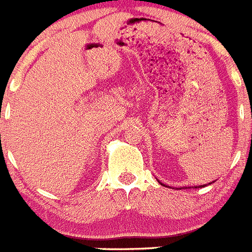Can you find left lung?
<instances>
[{
	"mask_svg": "<svg viewBox=\"0 0 252 252\" xmlns=\"http://www.w3.org/2000/svg\"><path fill=\"white\" fill-rule=\"evenodd\" d=\"M158 183H159V181H158ZM159 184H161V185H163L162 183H159ZM195 188H198V187H195ZM199 188H204V185H203V187H202V185H200V187H199Z\"/></svg>",
	"mask_w": 252,
	"mask_h": 252,
	"instance_id": "obj_1",
	"label": "left lung"
}]
</instances>
